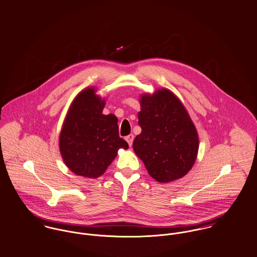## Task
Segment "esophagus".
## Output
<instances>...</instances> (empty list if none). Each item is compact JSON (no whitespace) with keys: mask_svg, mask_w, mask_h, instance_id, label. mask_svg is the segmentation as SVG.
Returning <instances> with one entry per match:
<instances>
[{"mask_svg":"<svg viewBox=\"0 0 257 257\" xmlns=\"http://www.w3.org/2000/svg\"><path fill=\"white\" fill-rule=\"evenodd\" d=\"M125 140L127 141V143L129 144V146L131 147V146H132V143H133V140H134V135H133V134H130V135L126 136Z\"/></svg>","mask_w":257,"mask_h":257,"instance_id":"1","label":"esophagus"}]
</instances>
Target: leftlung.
Segmentation results:
<instances>
[{
  "label": "left lung",
  "instance_id": "obj_1",
  "mask_svg": "<svg viewBox=\"0 0 257 257\" xmlns=\"http://www.w3.org/2000/svg\"><path fill=\"white\" fill-rule=\"evenodd\" d=\"M138 113L141 134L133 149L149 174L159 182L184 176L198 153V134L180 100L169 89L141 97Z\"/></svg>",
  "mask_w": 257,
  "mask_h": 257
}]
</instances>
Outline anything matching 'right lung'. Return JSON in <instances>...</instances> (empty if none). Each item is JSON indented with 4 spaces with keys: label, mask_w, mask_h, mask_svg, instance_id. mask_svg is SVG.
Returning <instances> with one entry per match:
<instances>
[{
    "label": "right lung",
    "mask_w": 257,
    "mask_h": 257,
    "mask_svg": "<svg viewBox=\"0 0 257 257\" xmlns=\"http://www.w3.org/2000/svg\"><path fill=\"white\" fill-rule=\"evenodd\" d=\"M104 100L87 88L77 95L63 124L59 145L66 166L78 175L100 176L128 144L119 137L117 118L102 114Z\"/></svg>",
    "instance_id": "1"
}]
</instances>
